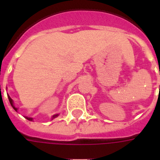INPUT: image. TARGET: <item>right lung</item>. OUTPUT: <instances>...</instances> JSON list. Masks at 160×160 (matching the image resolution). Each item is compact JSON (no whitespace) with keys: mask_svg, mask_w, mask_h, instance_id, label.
<instances>
[{"mask_svg":"<svg viewBox=\"0 0 160 160\" xmlns=\"http://www.w3.org/2000/svg\"><path fill=\"white\" fill-rule=\"evenodd\" d=\"M7 96H8L9 101H10V103H11V106H12V108H13V109H15L16 111H17V109H18V108H16V107L15 106V105H14L13 100H12V99H11V97H10V95H7ZM58 115H59V114H54V115H52V117H51V119H55V118H56V117H58ZM25 118L28 119V120H30V121H32V120H33V118H31V117L26 116V117H25Z\"/></svg>","mask_w":160,"mask_h":160,"instance_id":"obj_1","label":"right lung"}]
</instances>
